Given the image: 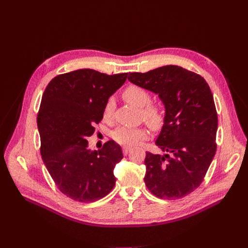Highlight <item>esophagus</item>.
<instances>
[{
	"label": "esophagus",
	"instance_id": "esophagus-1",
	"mask_svg": "<svg viewBox=\"0 0 248 248\" xmlns=\"http://www.w3.org/2000/svg\"><path fill=\"white\" fill-rule=\"evenodd\" d=\"M130 152V148H128V147H124L123 148V154L124 155H127Z\"/></svg>",
	"mask_w": 248,
	"mask_h": 248
}]
</instances>
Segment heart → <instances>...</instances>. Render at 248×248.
Instances as JSON below:
<instances>
[{
  "instance_id": "1",
  "label": "heart",
  "mask_w": 248,
  "mask_h": 248,
  "mask_svg": "<svg viewBox=\"0 0 248 248\" xmlns=\"http://www.w3.org/2000/svg\"><path fill=\"white\" fill-rule=\"evenodd\" d=\"M123 99L128 103L141 108V118L145 123L154 130L159 129L164 122V112L158 104L151 103V95L145 89H142L137 85H130L127 87L123 93ZM114 111V101L109 99L106 107H104L103 115L106 119H110ZM148 139V131L138 127V128H131V127H120L114 132V140L120 145L125 147H134L140 141Z\"/></svg>"
}]
</instances>
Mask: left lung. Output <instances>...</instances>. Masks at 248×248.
Here are the masks:
<instances>
[{"label":"left lung","mask_w":248,"mask_h":248,"mask_svg":"<svg viewBox=\"0 0 248 248\" xmlns=\"http://www.w3.org/2000/svg\"><path fill=\"white\" fill-rule=\"evenodd\" d=\"M128 79L158 94L166 108L156 140L164 154L146 153V186L163 200L188 196L204 181L217 148L218 119L209 85L200 74L176 65L132 72Z\"/></svg>","instance_id":"obj_1"}]
</instances>
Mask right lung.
I'll return each mask as SVG.
<instances>
[{
	"label": "right lung",
	"instance_id": "right-lung-1",
	"mask_svg": "<svg viewBox=\"0 0 248 248\" xmlns=\"http://www.w3.org/2000/svg\"><path fill=\"white\" fill-rule=\"evenodd\" d=\"M126 78L127 73L79 69L52 78L42 95L37 115L42 160L59 190L74 201H98L116 184L121 147L108 140L91 151L87 140L102 120L109 96Z\"/></svg>",
	"mask_w": 248,
	"mask_h": 248
}]
</instances>
